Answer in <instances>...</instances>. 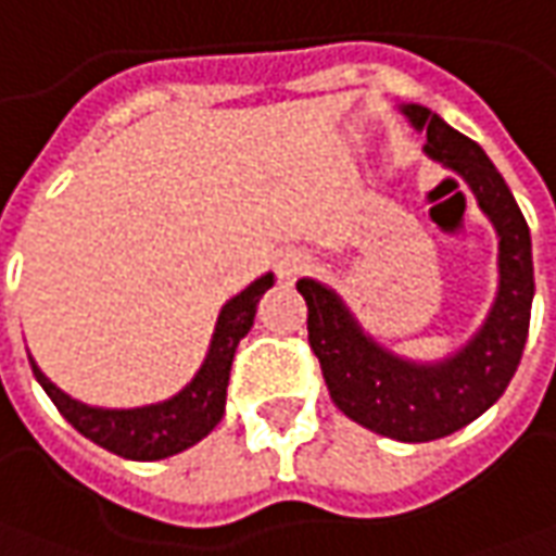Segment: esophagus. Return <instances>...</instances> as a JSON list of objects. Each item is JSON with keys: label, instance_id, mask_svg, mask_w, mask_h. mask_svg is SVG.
<instances>
[{"label": "esophagus", "instance_id": "34e87169", "mask_svg": "<svg viewBox=\"0 0 556 556\" xmlns=\"http://www.w3.org/2000/svg\"><path fill=\"white\" fill-rule=\"evenodd\" d=\"M312 269V254L308 251H300V248H290L281 254L278 260V275L285 278V281H293V278H300L302 271Z\"/></svg>", "mask_w": 556, "mask_h": 556}]
</instances>
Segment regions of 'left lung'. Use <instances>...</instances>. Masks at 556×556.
Here are the masks:
<instances>
[{"instance_id":"1","label":"left lung","mask_w":556,"mask_h":556,"mask_svg":"<svg viewBox=\"0 0 556 556\" xmlns=\"http://www.w3.org/2000/svg\"><path fill=\"white\" fill-rule=\"evenodd\" d=\"M402 111L417 129H427V154L466 178L500 232V296L488 324L460 354L435 366H415L366 339L332 290L308 278L296 290L308 305V344L320 359L332 402L378 435L432 442L484 415L518 369L533 308V248L508 184L476 141L424 105H402Z\"/></svg>"}]
</instances>
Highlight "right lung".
<instances>
[{
  "instance_id": "add662e5",
  "label": "right lung",
  "mask_w": 556,
  "mask_h": 556,
  "mask_svg": "<svg viewBox=\"0 0 556 556\" xmlns=\"http://www.w3.org/2000/svg\"><path fill=\"white\" fill-rule=\"evenodd\" d=\"M271 285H275V278L263 275L224 305V312L217 317V329H214L212 351H208L197 378L178 396L160 402V405L126 408V412L90 408V405L66 396L60 388H53L45 372L29 359L33 375L45 388V393L51 396L56 412L66 417L84 439H90L99 447H105L117 457H126V460L172 457L184 447L197 445L199 439H205L220 424L224 405H227L229 366L236 357V348L248 336V329L254 327L256 302Z\"/></svg>"
}]
</instances>
